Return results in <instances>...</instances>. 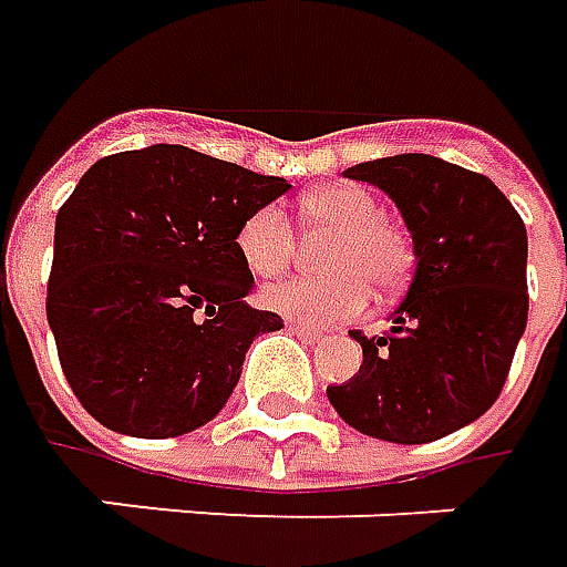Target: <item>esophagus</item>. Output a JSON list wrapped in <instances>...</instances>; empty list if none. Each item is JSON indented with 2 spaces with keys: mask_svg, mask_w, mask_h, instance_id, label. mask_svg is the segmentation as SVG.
<instances>
[{
  "mask_svg": "<svg viewBox=\"0 0 567 567\" xmlns=\"http://www.w3.org/2000/svg\"><path fill=\"white\" fill-rule=\"evenodd\" d=\"M288 329H291L295 334H300V338H307V341H319V338H322L319 329H313V326H303V322H288Z\"/></svg>",
  "mask_w": 567,
  "mask_h": 567,
  "instance_id": "1",
  "label": "esophagus"
}]
</instances>
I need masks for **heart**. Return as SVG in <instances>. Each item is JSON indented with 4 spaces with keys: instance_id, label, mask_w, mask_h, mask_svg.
<instances>
[{
    "instance_id": "b5f03b06",
    "label": "heart",
    "mask_w": 567,
    "mask_h": 567,
    "mask_svg": "<svg viewBox=\"0 0 567 567\" xmlns=\"http://www.w3.org/2000/svg\"><path fill=\"white\" fill-rule=\"evenodd\" d=\"M300 226L313 235H329L319 248V267L329 276L288 279L269 285L264 303L276 313L332 326L353 319L369 303V285L394 291L413 269V241L396 223L384 217L381 202L360 183H326L300 198ZM235 251L254 279L279 276L295 257V235L276 207H260L241 219Z\"/></svg>"
}]
</instances>
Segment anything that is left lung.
<instances>
[{"label": "left lung", "instance_id": "obj_1", "mask_svg": "<svg viewBox=\"0 0 567 567\" xmlns=\"http://www.w3.org/2000/svg\"><path fill=\"white\" fill-rule=\"evenodd\" d=\"M344 176L396 204L415 276L388 332H353L363 365L326 394L350 429L429 444L481 419L506 384L527 326L525 223L487 176L431 154L365 161Z\"/></svg>", "mask_w": 567, "mask_h": 567}]
</instances>
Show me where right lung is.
Here are the masks:
<instances>
[{
	"label": "right lung",
	"mask_w": 567,
	"mask_h": 567,
	"mask_svg": "<svg viewBox=\"0 0 567 567\" xmlns=\"http://www.w3.org/2000/svg\"><path fill=\"white\" fill-rule=\"evenodd\" d=\"M186 145L95 161L55 219L45 316L83 410L130 437H176L226 406L257 334L241 219L288 192Z\"/></svg>",
	"instance_id": "1"
}]
</instances>
